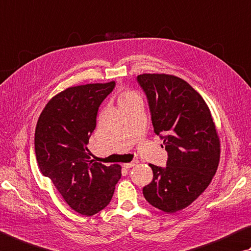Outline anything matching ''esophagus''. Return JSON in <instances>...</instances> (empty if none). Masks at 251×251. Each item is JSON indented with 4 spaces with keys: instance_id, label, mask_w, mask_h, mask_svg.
I'll use <instances>...</instances> for the list:
<instances>
[{
    "instance_id": "esophagus-1",
    "label": "esophagus",
    "mask_w": 251,
    "mask_h": 251,
    "mask_svg": "<svg viewBox=\"0 0 251 251\" xmlns=\"http://www.w3.org/2000/svg\"><path fill=\"white\" fill-rule=\"evenodd\" d=\"M136 163H137V161H131V162H126V163H124V167L125 168H127V169H128V168H131V167H134Z\"/></svg>"
}]
</instances>
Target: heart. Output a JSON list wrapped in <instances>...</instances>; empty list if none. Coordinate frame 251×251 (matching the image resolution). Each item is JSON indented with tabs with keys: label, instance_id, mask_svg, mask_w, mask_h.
I'll return each mask as SVG.
<instances>
[{
	"label": "heart",
	"instance_id": "b5f03b06",
	"mask_svg": "<svg viewBox=\"0 0 251 251\" xmlns=\"http://www.w3.org/2000/svg\"><path fill=\"white\" fill-rule=\"evenodd\" d=\"M138 100H141V99L137 92H135L133 90H124L120 94L118 102H120V105L123 106V105H127V104L133 103L135 101H138Z\"/></svg>",
	"mask_w": 251,
	"mask_h": 251
}]
</instances>
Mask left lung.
Returning <instances> with one entry per match:
<instances>
[{
	"mask_svg": "<svg viewBox=\"0 0 251 251\" xmlns=\"http://www.w3.org/2000/svg\"><path fill=\"white\" fill-rule=\"evenodd\" d=\"M147 95L153 131L163 139L167 167L149 165L153 177L144 186L149 204L176 213L194 202L211 183L221 144L211 111L188 82L166 74L137 76Z\"/></svg>",
	"mask_w": 251,
	"mask_h": 251,
	"instance_id": "8db88e82",
	"label": "left lung"
}]
</instances>
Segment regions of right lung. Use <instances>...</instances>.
<instances>
[{"instance_id": "right-lung-1", "label": "right lung", "mask_w": 251, "mask_h": 251, "mask_svg": "<svg viewBox=\"0 0 251 251\" xmlns=\"http://www.w3.org/2000/svg\"><path fill=\"white\" fill-rule=\"evenodd\" d=\"M114 86V81L70 86L46 104L36 125L35 153L40 172L82 215L92 216L106 207L122 176L120 165L89 160L86 148L99 107Z\"/></svg>"}]
</instances>
